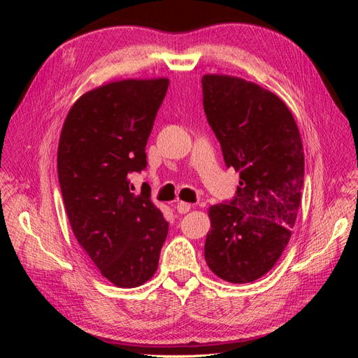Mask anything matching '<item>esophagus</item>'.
Here are the masks:
<instances>
[{
    "instance_id": "esophagus-1",
    "label": "esophagus",
    "mask_w": 358,
    "mask_h": 358,
    "mask_svg": "<svg viewBox=\"0 0 358 358\" xmlns=\"http://www.w3.org/2000/svg\"><path fill=\"white\" fill-rule=\"evenodd\" d=\"M176 209H178L179 213H187V212H189V209H191V204H189V203H185V201H179V203L176 204Z\"/></svg>"
}]
</instances>
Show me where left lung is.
Returning <instances> with one entry per match:
<instances>
[{
  "label": "left lung",
  "mask_w": 358,
  "mask_h": 358,
  "mask_svg": "<svg viewBox=\"0 0 358 358\" xmlns=\"http://www.w3.org/2000/svg\"><path fill=\"white\" fill-rule=\"evenodd\" d=\"M203 106L227 167L241 173L236 196L209 209L204 258L231 284L266 275L289 242L305 176L297 124L278 95L241 78L206 74Z\"/></svg>",
  "instance_id": "8db88e82"
}]
</instances>
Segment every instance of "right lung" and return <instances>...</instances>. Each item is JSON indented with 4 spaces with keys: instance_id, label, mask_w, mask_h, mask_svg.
I'll return each instance as SVG.
<instances>
[{
    "instance_id": "add662e5",
    "label": "right lung",
    "mask_w": 358,
    "mask_h": 358,
    "mask_svg": "<svg viewBox=\"0 0 358 358\" xmlns=\"http://www.w3.org/2000/svg\"><path fill=\"white\" fill-rule=\"evenodd\" d=\"M169 79L101 85L73 104L58 146V179L71 230L101 275L121 288L154 276L169 222L150 192H131Z\"/></svg>"
}]
</instances>
